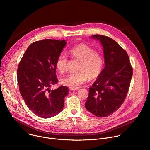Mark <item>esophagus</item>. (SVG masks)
Instances as JSON below:
<instances>
[{"label": "esophagus", "instance_id": "1", "mask_svg": "<svg viewBox=\"0 0 150 150\" xmlns=\"http://www.w3.org/2000/svg\"><path fill=\"white\" fill-rule=\"evenodd\" d=\"M69 90L72 91V90H78L79 89V87H75V88H73V87H69Z\"/></svg>", "mask_w": 150, "mask_h": 150}]
</instances>
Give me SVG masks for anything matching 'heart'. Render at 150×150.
Returning <instances> with one entry per match:
<instances>
[{
	"mask_svg": "<svg viewBox=\"0 0 150 150\" xmlns=\"http://www.w3.org/2000/svg\"><path fill=\"white\" fill-rule=\"evenodd\" d=\"M69 53L74 59L80 60L77 70L60 79L62 84L75 88L84 83L88 78L94 79L101 73L104 64V58L94 48L86 44H78L69 50ZM68 60L63 55H60L56 59V67L62 74L68 69Z\"/></svg>",
	"mask_w": 150,
	"mask_h": 150,
	"instance_id": "1",
	"label": "heart"
}]
</instances>
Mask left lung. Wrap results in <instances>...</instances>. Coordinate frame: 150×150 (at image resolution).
I'll return each instance as SVG.
<instances>
[{"mask_svg":"<svg viewBox=\"0 0 150 150\" xmlns=\"http://www.w3.org/2000/svg\"><path fill=\"white\" fill-rule=\"evenodd\" d=\"M103 47L105 67L89 88L85 108L99 117L115 113L124 102L129 90L133 69L127 53L112 38L94 35Z\"/></svg>","mask_w":150,"mask_h":150,"instance_id":"1","label":"left lung"}]
</instances>
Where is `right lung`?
<instances>
[{
    "label": "right lung",
    "mask_w": 150,
    "mask_h": 150,
    "mask_svg": "<svg viewBox=\"0 0 150 150\" xmlns=\"http://www.w3.org/2000/svg\"><path fill=\"white\" fill-rule=\"evenodd\" d=\"M67 42L65 40L45 39L31 43L21 59L17 69L19 90L28 108L37 116L50 118L64 107L68 88L61 85L50 90L58 79L56 61Z\"/></svg>",
    "instance_id": "add662e5"
}]
</instances>
